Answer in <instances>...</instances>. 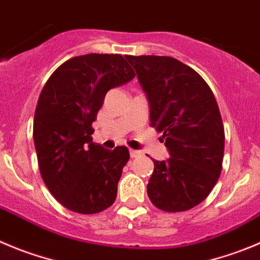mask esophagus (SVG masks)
Returning a JSON list of instances; mask_svg holds the SVG:
<instances>
[{
	"label": "esophagus",
	"instance_id": "34e87169",
	"mask_svg": "<svg viewBox=\"0 0 260 260\" xmlns=\"http://www.w3.org/2000/svg\"><path fill=\"white\" fill-rule=\"evenodd\" d=\"M142 155V152H139V150H135V149H130V157L132 158H138Z\"/></svg>",
	"mask_w": 260,
	"mask_h": 260
}]
</instances>
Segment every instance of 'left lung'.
Returning <instances> with one entry per match:
<instances>
[{"label":"left lung","instance_id":"left-lung-1","mask_svg":"<svg viewBox=\"0 0 260 260\" xmlns=\"http://www.w3.org/2000/svg\"><path fill=\"white\" fill-rule=\"evenodd\" d=\"M137 71L170 158L153 160L147 185L153 206L184 212L206 199L222 170L224 128L218 105L195 70L167 56H125Z\"/></svg>","mask_w":260,"mask_h":260}]
</instances>
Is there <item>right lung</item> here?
Here are the masks:
<instances>
[{
	"label": "right lung",
	"instance_id": "1",
	"mask_svg": "<svg viewBox=\"0 0 260 260\" xmlns=\"http://www.w3.org/2000/svg\"><path fill=\"white\" fill-rule=\"evenodd\" d=\"M134 76L121 54L89 53L58 66L42 89L33 125L39 171L70 211L100 213L115 202L130 154L126 147L108 150L93 143L91 123L107 91Z\"/></svg>",
	"mask_w": 260,
	"mask_h": 260
}]
</instances>
